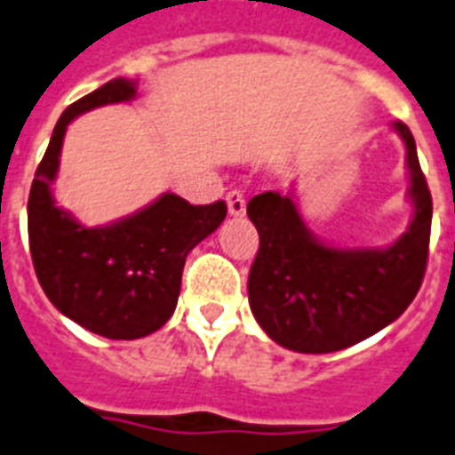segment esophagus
Returning a JSON list of instances; mask_svg holds the SVG:
<instances>
[{
	"label": "esophagus",
	"mask_w": 455,
	"mask_h": 455,
	"mask_svg": "<svg viewBox=\"0 0 455 455\" xmlns=\"http://www.w3.org/2000/svg\"><path fill=\"white\" fill-rule=\"evenodd\" d=\"M225 202H228V211H230V216H244L246 196L242 195L239 189H232V192H228Z\"/></svg>",
	"instance_id": "34e87169"
}]
</instances>
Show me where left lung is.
Returning a JSON list of instances; mask_svg holds the SVG:
<instances>
[{
  "mask_svg": "<svg viewBox=\"0 0 455 455\" xmlns=\"http://www.w3.org/2000/svg\"><path fill=\"white\" fill-rule=\"evenodd\" d=\"M413 220L387 249H339L320 242L301 220L291 195L263 192L246 204L259 230L249 273L253 318L280 347L330 354L368 339L399 318L420 290L429 253L432 196L406 123Z\"/></svg>",
  "mask_w": 455,
  "mask_h": 455,
  "instance_id": "left-lung-1",
  "label": "left lung"
}]
</instances>
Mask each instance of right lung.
I'll return each mask as SVG.
<instances>
[{
  "mask_svg": "<svg viewBox=\"0 0 455 455\" xmlns=\"http://www.w3.org/2000/svg\"><path fill=\"white\" fill-rule=\"evenodd\" d=\"M135 94V80L116 77L70 104L56 123L28 196V239L42 290L66 318L107 339H140L168 323L188 253L228 216L225 202L192 206L171 192L104 228L80 225L56 206L52 182L68 123Z\"/></svg>",
  "mask_w": 455,
  "mask_h": 455,
  "instance_id": "1",
  "label": "right lung"
}]
</instances>
